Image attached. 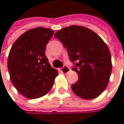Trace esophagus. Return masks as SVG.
Masks as SVG:
<instances>
[{"mask_svg": "<svg viewBox=\"0 0 124 124\" xmlns=\"http://www.w3.org/2000/svg\"><path fill=\"white\" fill-rule=\"evenodd\" d=\"M61 71H62V73L67 74V72H69L70 71V68L67 65H64V66H63V67L61 69Z\"/></svg>", "mask_w": 124, "mask_h": 124, "instance_id": "1", "label": "esophagus"}]
</instances>
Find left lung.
<instances>
[{
	"mask_svg": "<svg viewBox=\"0 0 124 124\" xmlns=\"http://www.w3.org/2000/svg\"><path fill=\"white\" fill-rule=\"evenodd\" d=\"M57 38L67 49L72 70L78 80L71 85L78 97L90 100L106 88L111 74V56L108 46L97 34L84 26H70L57 31Z\"/></svg>",
	"mask_w": 124,
	"mask_h": 124,
	"instance_id": "obj_1",
	"label": "left lung"
}]
</instances>
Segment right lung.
Wrapping results in <instances>:
<instances>
[{"instance_id":"add662e5","label":"right lung","mask_w":124,"mask_h":124,"mask_svg":"<svg viewBox=\"0 0 124 124\" xmlns=\"http://www.w3.org/2000/svg\"><path fill=\"white\" fill-rule=\"evenodd\" d=\"M53 34V30L44 27L29 29L17 39L10 50L11 80L26 98L35 99L46 95L58 75L45 55L46 46Z\"/></svg>"}]
</instances>
